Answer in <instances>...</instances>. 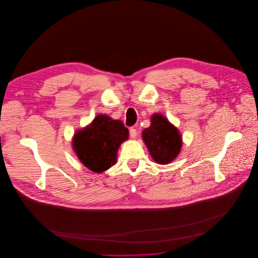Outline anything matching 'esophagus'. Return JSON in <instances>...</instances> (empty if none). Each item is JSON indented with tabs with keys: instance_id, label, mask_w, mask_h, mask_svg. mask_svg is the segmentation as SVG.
Returning <instances> with one entry per match:
<instances>
[{
	"instance_id": "obj_1",
	"label": "esophagus",
	"mask_w": 258,
	"mask_h": 258,
	"mask_svg": "<svg viewBox=\"0 0 258 258\" xmlns=\"http://www.w3.org/2000/svg\"><path fill=\"white\" fill-rule=\"evenodd\" d=\"M129 134H130V137L132 139H135L137 137V130L135 128H130L129 130Z\"/></svg>"
}]
</instances>
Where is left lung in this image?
Segmentation results:
<instances>
[{"label": "left lung", "mask_w": 258, "mask_h": 258, "mask_svg": "<svg viewBox=\"0 0 258 258\" xmlns=\"http://www.w3.org/2000/svg\"><path fill=\"white\" fill-rule=\"evenodd\" d=\"M142 138L154 161L161 165L174 161L182 148L180 132L159 113L151 117V125L143 131Z\"/></svg>", "instance_id": "8db88e82"}]
</instances>
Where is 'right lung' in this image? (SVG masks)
<instances>
[{"label": "right lung", "mask_w": 258, "mask_h": 258, "mask_svg": "<svg viewBox=\"0 0 258 258\" xmlns=\"http://www.w3.org/2000/svg\"><path fill=\"white\" fill-rule=\"evenodd\" d=\"M128 135L122 121L98 115L90 125L75 133L73 147L87 169L100 174L115 164L118 148L128 139Z\"/></svg>", "instance_id": "1"}]
</instances>
